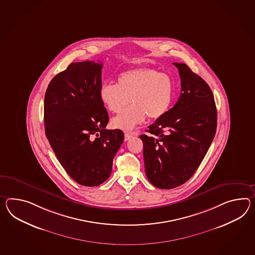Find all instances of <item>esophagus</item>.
<instances>
[{
  "label": "esophagus",
  "mask_w": 255,
  "mask_h": 255,
  "mask_svg": "<svg viewBox=\"0 0 255 255\" xmlns=\"http://www.w3.org/2000/svg\"><path fill=\"white\" fill-rule=\"evenodd\" d=\"M132 137V135L131 134H130V133H125V141H128V140H130V138Z\"/></svg>",
  "instance_id": "obj_1"
}]
</instances>
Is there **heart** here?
Wrapping results in <instances>:
<instances>
[{"label": "heart", "instance_id": "heart-1", "mask_svg": "<svg viewBox=\"0 0 255 255\" xmlns=\"http://www.w3.org/2000/svg\"><path fill=\"white\" fill-rule=\"evenodd\" d=\"M174 97L172 78L155 69L135 68L123 72L117 84L108 82L100 89V99L106 109L118 113L128 104L131 105L112 119L113 127L130 131L148 116L161 118L168 112Z\"/></svg>", "mask_w": 255, "mask_h": 255}]
</instances>
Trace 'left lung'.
<instances>
[{
  "label": "left lung",
  "mask_w": 255,
  "mask_h": 255,
  "mask_svg": "<svg viewBox=\"0 0 255 255\" xmlns=\"http://www.w3.org/2000/svg\"><path fill=\"white\" fill-rule=\"evenodd\" d=\"M179 70L181 92L177 103L142 134L146 177L154 186L173 189L198 168L217 130V108L206 82L185 63Z\"/></svg>",
  "instance_id": "left-lung-1"
}]
</instances>
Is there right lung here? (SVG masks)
<instances>
[{"label":"right lung","instance_id":"add662e5","mask_svg":"<svg viewBox=\"0 0 255 255\" xmlns=\"http://www.w3.org/2000/svg\"><path fill=\"white\" fill-rule=\"evenodd\" d=\"M101 62H72L52 78L45 94V133L69 176L84 186H98L112 173L125 140L108 130L109 114L100 99Z\"/></svg>","mask_w":255,"mask_h":255}]
</instances>
